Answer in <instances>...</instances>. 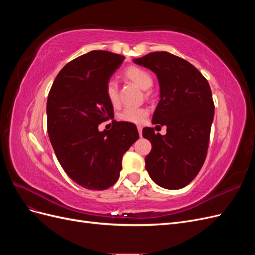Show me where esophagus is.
I'll return each instance as SVG.
<instances>
[{
    "mask_svg": "<svg viewBox=\"0 0 255 255\" xmlns=\"http://www.w3.org/2000/svg\"><path fill=\"white\" fill-rule=\"evenodd\" d=\"M138 128V133H139V136L141 137V134H142V128L141 127H137Z\"/></svg>",
    "mask_w": 255,
    "mask_h": 255,
    "instance_id": "esophagus-1",
    "label": "esophagus"
}]
</instances>
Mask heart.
I'll list each match as a JSON object with an SVG mask.
<instances>
[{"label": "heart", "mask_w": 255, "mask_h": 255, "mask_svg": "<svg viewBox=\"0 0 255 255\" xmlns=\"http://www.w3.org/2000/svg\"><path fill=\"white\" fill-rule=\"evenodd\" d=\"M125 78L134 83L136 86L139 87L142 90H148L152 87L153 85V78L146 70L139 67H129L125 71ZM106 96L109 99L110 103L114 106L117 107L120 104V99L118 94V85L115 81H110L106 85ZM149 111L143 107H128V109L123 110L118 118L121 121L128 122V123H134V125H140L144 121V119L148 117Z\"/></svg>", "instance_id": "b5f03b06"}]
</instances>
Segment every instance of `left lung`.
Masks as SVG:
<instances>
[{
    "mask_svg": "<svg viewBox=\"0 0 255 255\" xmlns=\"http://www.w3.org/2000/svg\"><path fill=\"white\" fill-rule=\"evenodd\" d=\"M134 63L156 74L160 100L152 122L167 128L166 135L155 134L153 128L142 129L152 144L145 169L158 186L183 188L199 173L207 154L215 112L211 87L195 66L171 53L152 52Z\"/></svg>",
    "mask_w": 255,
    "mask_h": 255,
    "instance_id": "1",
    "label": "left lung"
}]
</instances>
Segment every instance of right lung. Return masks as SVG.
<instances>
[{"instance_id": "obj_1", "label": "right lung", "mask_w": 255, "mask_h": 255, "mask_svg": "<svg viewBox=\"0 0 255 255\" xmlns=\"http://www.w3.org/2000/svg\"><path fill=\"white\" fill-rule=\"evenodd\" d=\"M125 60L109 51H91L68 63L54 81L47 102L48 133L56 157L74 183L104 190L117 182L122 156L138 138L132 123L113 119L110 130L100 123L114 117L106 85Z\"/></svg>"}]
</instances>
